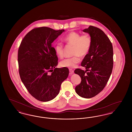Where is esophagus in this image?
I'll use <instances>...</instances> for the list:
<instances>
[{"label": "esophagus", "mask_w": 132, "mask_h": 132, "mask_svg": "<svg viewBox=\"0 0 132 132\" xmlns=\"http://www.w3.org/2000/svg\"><path fill=\"white\" fill-rule=\"evenodd\" d=\"M69 72H70V74H71V75H72L74 73V70L72 69H69Z\"/></svg>", "instance_id": "1"}]
</instances>
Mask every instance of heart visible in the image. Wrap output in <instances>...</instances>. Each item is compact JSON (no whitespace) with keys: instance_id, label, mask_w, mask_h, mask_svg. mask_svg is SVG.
<instances>
[{"instance_id":"1","label":"heart","mask_w":132,"mask_h":132,"mask_svg":"<svg viewBox=\"0 0 132 132\" xmlns=\"http://www.w3.org/2000/svg\"><path fill=\"white\" fill-rule=\"evenodd\" d=\"M62 39L67 44L73 45V54L74 56L63 60L60 62V65L63 67L73 68L80 62V56L84 57L88 53L92 45V38L87 34L81 35L77 32L72 31L63 37ZM55 50L58 56L61 58L63 57L64 46L62 43H57L55 46Z\"/></svg>"}]
</instances>
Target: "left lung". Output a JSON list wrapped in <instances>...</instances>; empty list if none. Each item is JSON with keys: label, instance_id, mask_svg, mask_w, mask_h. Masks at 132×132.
Wrapping results in <instances>:
<instances>
[{"label": "left lung", "instance_id": "obj_1", "mask_svg": "<svg viewBox=\"0 0 132 132\" xmlns=\"http://www.w3.org/2000/svg\"><path fill=\"white\" fill-rule=\"evenodd\" d=\"M82 31L89 34L92 42L88 53L81 63L86 71L80 69L74 71L81 78V82L76 87L75 90L82 97L90 98L103 89L111 74L113 46L109 38L100 29L90 26Z\"/></svg>", "mask_w": 132, "mask_h": 132}]
</instances>
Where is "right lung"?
<instances>
[{"label":"right lung","instance_id":"right-lung-1","mask_svg":"<svg viewBox=\"0 0 132 132\" xmlns=\"http://www.w3.org/2000/svg\"><path fill=\"white\" fill-rule=\"evenodd\" d=\"M64 31L46 27L35 28L26 35L20 45L19 75L28 91L38 101L54 99L69 75L68 68H56L58 57L51 45Z\"/></svg>","mask_w":132,"mask_h":132}]
</instances>
